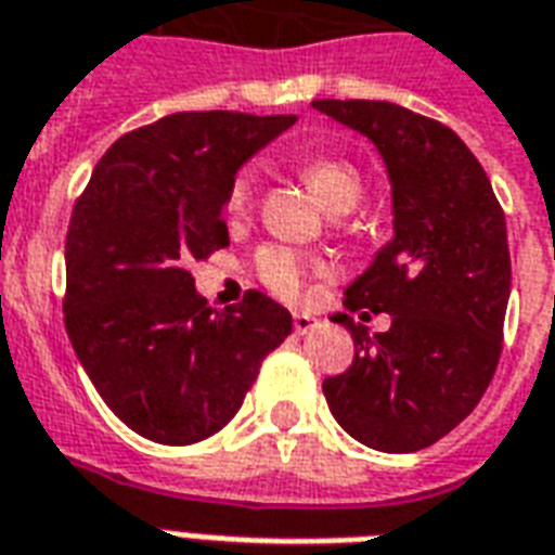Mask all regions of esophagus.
Wrapping results in <instances>:
<instances>
[{
  "instance_id": "esophagus-1",
  "label": "esophagus",
  "mask_w": 555,
  "mask_h": 555,
  "mask_svg": "<svg viewBox=\"0 0 555 555\" xmlns=\"http://www.w3.org/2000/svg\"><path fill=\"white\" fill-rule=\"evenodd\" d=\"M293 327L298 336H304V333H310L319 327V319L315 315H310V312H295L293 315Z\"/></svg>"
}]
</instances>
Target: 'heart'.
<instances>
[{
	"instance_id": "1",
	"label": "heart",
	"mask_w": 555,
	"mask_h": 555,
	"mask_svg": "<svg viewBox=\"0 0 555 555\" xmlns=\"http://www.w3.org/2000/svg\"><path fill=\"white\" fill-rule=\"evenodd\" d=\"M301 175L312 195L324 204V210L331 214H348L357 207L362 195V175L360 169L341 157H310L304 160ZM251 186L254 175L245 172L236 175V181L228 195V214L243 216L251 204ZM312 262L304 254L293 251V248H283V245H266L257 254V272H260L262 283L274 289L283 298H295L301 295L304 281L310 274Z\"/></svg>"
}]
</instances>
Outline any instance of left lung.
<instances>
[{
	"label": "left lung",
	"mask_w": 555,
	"mask_h": 555,
	"mask_svg": "<svg viewBox=\"0 0 555 555\" xmlns=\"http://www.w3.org/2000/svg\"><path fill=\"white\" fill-rule=\"evenodd\" d=\"M312 107L365 137L391 186V240L345 289L348 310L389 312L391 327L369 336L348 312L333 315L357 353L324 380V398L362 444L421 451L468 418L498 369L512 289L506 216L448 125L391 102Z\"/></svg>",
	"instance_id": "obj_1"
}]
</instances>
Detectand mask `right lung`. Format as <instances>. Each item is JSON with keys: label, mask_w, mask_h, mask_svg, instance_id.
Listing matches in <instances>:
<instances>
[{"label": "right lung", "mask_w": 555, "mask_h": 555, "mask_svg": "<svg viewBox=\"0 0 555 555\" xmlns=\"http://www.w3.org/2000/svg\"><path fill=\"white\" fill-rule=\"evenodd\" d=\"M298 116L172 114L119 137L66 231V333L102 401L160 444L214 436L243 406L293 315L248 293L210 310L190 262L228 245L236 172Z\"/></svg>", "instance_id": "right-lung-1"}]
</instances>
